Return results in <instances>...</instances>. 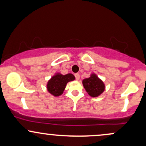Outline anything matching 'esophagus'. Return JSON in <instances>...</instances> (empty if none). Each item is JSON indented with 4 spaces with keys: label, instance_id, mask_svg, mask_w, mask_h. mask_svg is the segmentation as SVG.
Here are the masks:
<instances>
[{
    "label": "esophagus",
    "instance_id": "esophagus-1",
    "mask_svg": "<svg viewBox=\"0 0 146 146\" xmlns=\"http://www.w3.org/2000/svg\"><path fill=\"white\" fill-rule=\"evenodd\" d=\"M75 78H76L77 80H79L80 78V74L79 73H75Z\"/></svg>",
    "mask_w": 146,
    "mask_h": 146
}]
</instances>
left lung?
<instances>
[{
  "label": "left lung",
  "instance_id": "8db88e82",
  "mask_svg": "<svg viewBox=\"0 0 146 146\" xmlns=\"http://www.w3.org/2000/svg\"><path fill=\"white\" fill-rule=\"evenodd\" d=\"M82 84L87 93L92 98H98L106 88L104 82L94 73H92L89 78L84 79Z\"/></svg>",
  "mask_w": 146,
  "mask_h": 146
}]
</instances>
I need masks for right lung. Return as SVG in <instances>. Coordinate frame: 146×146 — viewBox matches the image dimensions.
Instances as JSON below:
<instances>
[{
    "mask_svg": "<svg viewBox=\"0 0 146 146\" xmlns=\"http://www.w3.org/2000/svg\"><path fill=\"white\" fill-rule=\"evenodd\" d=\"M75 80V77L72 73L62 75L60 73H56L48 80L46 89L53 96L59 97L62 95L67 83Z\"/></svg>",
    "mask_w": 146,
    "mask_h": 146,
    "instance_id": "right-lung-1",
    "label": "right lung"
}]
</instances>
